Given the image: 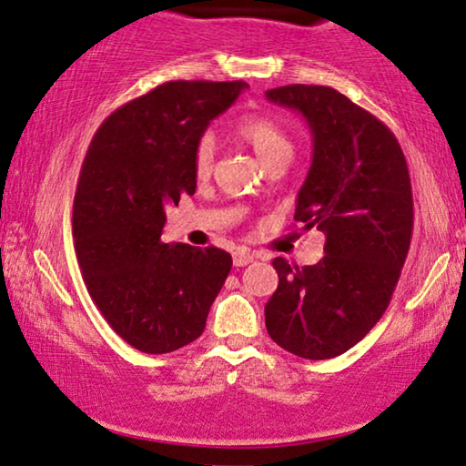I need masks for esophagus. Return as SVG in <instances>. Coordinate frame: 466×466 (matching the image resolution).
<instances>
[{"label":"esophagus","instance_id":"esophagus-1","mask_svg":"<svg viewBox=\"0 0 466 466\" xmlns=\"http://www.w3.org/2000/svg\"><path fill=\"white\" fill-rule=\"evenodd\" d=\"M253 259H255V255L245 251V248H238V251L234 253V266H236V268H242V266L251 264Z\"/></svg>","mask_w":466,"mask_h":466}]
</instances>
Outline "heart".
<instances>
[{
	"label": "heart",
	"mask_w": 466,
	"mask_h": 466,
	"mask_svg": "<svg viewBox=\"0 0 466 466\" xmlns=\"http://www.w3.org/2000/svg\"><path fill=\"white\" fill-rule=\"evenodd\" d=\"M234 135L245 141L248 147L258 154L264 165L272 160L291 156V141L285 128L277 120L259 114H247L234 122ZM215 160V143L213 137H202L194 149V173L200 179H207L213 170Z\"/></svg>",
	"instance_id": "b5f03b06"
}]
</instances>
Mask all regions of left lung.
<instances>
[{
    "label": "left lung",
    "mask_w": 466,
    "mask_h": 466,
    "mask_svg": "<svg viewBox=\"0 0 466 466\" xmlns=\"http://www.w3.org/2000/svg\"><path fill=\"white\" fill-rule=\"evenodd\" d=\"M266 99L296 109L310 128L296 221L325 232L319 264L272 261L279 287L266 329L301 359H333L370 333L401 277L414 228L408 162L386 124L329 86L289 84Z\"/></svg>",
    "instance_id": "left-lung-1"
}]
</instances>
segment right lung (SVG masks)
Listing matches in <instances>:
<instances>
[{
	"instance_id": "1",
	"label": "right lung",
	"mask_w": 466,
	"mask_h": 466,
	"mask_svg": "<svg viewBox=\"0 0 466 466\" xmlns=\"http://www.w3.org/2000/svg\"><path fill=\"white\" fill-rule=\"evenodd\" d=\"M245 82H167L122 105L96 130L74 200L84 280L124 342L165 355L205 331L232 270L218 247L167 245V208L196 192L194 149Z\"/></svg>"
}]
</instances>
